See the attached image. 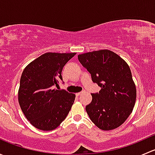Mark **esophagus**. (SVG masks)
Masks as SVG:
<instances>
[{"instance_id": "1", "label": "esophagus", "mask_w": 155, "mask_h": 155, "mask_svg": "<svg viewBox=\"0 0 155 155\" xmlns=\"http://www.w3.org/2000/svg\"><path fill=\"white\" fill-rule=\"evenodd\" d=\"M83 93H84V91L79 92V93H76V96H81V95H82Z\"/></svg>"}]
</instances>
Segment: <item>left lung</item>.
<instances>
[{"instance_id": "8db88e82", "label": "left lung", "mask_w": 155, "mask_h": 155, "mask_svg": "<svg viewBox=\"0 0 155 155\" xmlns=\"http://www.w3.org/2000/svg\"><path fill=\"white\" fill-rule=\"evenodd\" d=\"M78 59L101 87L98 93L91 94V102L85 107L89 118L103 130L118 127L131 114L137 98L129 66L108 49L79 54Z\"/></svg>"}]
</instances>
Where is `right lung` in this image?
I'll return each instance as SVG.
<instances>
[{
	"label": "right lung",
	"instance_id": "right-lung-1",
	"mask_svg": "<svg viewBox=\"0 0 155 155\" xmlns=\"http://www.w3.org/2000/svg\"><path fill=\"white\" fill-rule=\"evenodd\" d=\"M76 53L46 52L24 69L18 99L21 111L33 126L52 130L66 118L76 95L54 87L62 80L61 71Z\"/></svg>",
	"mask_w": 155,
	"mask_h": 155
}]
</instances>
